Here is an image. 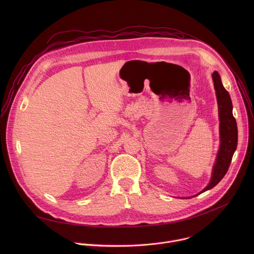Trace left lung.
Masks as SVG:
<instances>
[{
	"instance_id": "obj_1",
	"label": "left lung",
	"mask_w": 254,
	"mask_h": 254,
	"mask_svg": "<svg viewBox=\"0 0 254 254\" xmlns=\"http://www.w3.org/2000/svg\"><path fill=\"white\" fill-rule=\"evenodd\" d=\"M212 78L214 81L217 101H218L219 106L221 143L218 156H217L216 159V164L213 169L212 179L209 185L199 194L210 190L220 182L229 169L233 154L237 147V125L232 115V101L230 95L228 91L224 88L218 72L214 71Z\"/></svg>"
}]
</instances>
